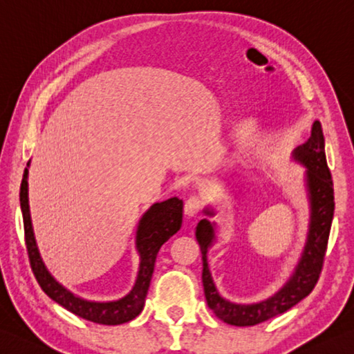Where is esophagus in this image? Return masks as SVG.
Returning a JSON list of instances; mask_svg holds the SVG:
<instances>
[{"label":"esophagus","instance_id":"34e87169","mask_svg":"<svg viewBox=\"0 0 354 354\" xmlns=\"http://www.w3.org/2000/svg\"><path fill=\"white\" fill-rule=\"evenodd\" d=\"M204 205V199L201 195H192L189 199L185 201V205H184V212L185 214H189V216H195L196 213H199V210L203 209Z\"/></svg>","mask_w":354,"mask_h":354}]
</instances>
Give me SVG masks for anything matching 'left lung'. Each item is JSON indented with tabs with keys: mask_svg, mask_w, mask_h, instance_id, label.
<instances>
[{
	"mask_svg": "<svg viewBox=\"0 0 354 354\" xmlns=\"http://www.w3.org/2000/svg\"><path fill=\"white\" fill-rule=\"evenodd\" d=\"M295 158L307 167V185L311 204L310 233L293 276L273 297L259 304H252V306H241V304L228 302L221 297L212 281L209 264H207V250L214 238L213 227L207 219L201 221L196 227V239L203 253V283L207 306L216 313L219 319L230 325L250 327V325L261 324L286 313L313 292L319 279L335 212L333 179H331L327 159H325L324 135L319 121L313 124L308 141L295 150ZM207 213L212 214L210 212Z\"/></svg>",
	"mask_w": 354,
	"mask_h": 354,
	"instance_id": "1",
	"label": "left lung"
}]
</instances>
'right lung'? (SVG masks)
<instances>
[{
	"mask_svg": "<svg viewBox=\"0 0 354 354\" xmlns=\"http://www.w3.org/2000/svg\"><path fill=\"white\" fill-rule=\"evenodd\" d=\"M27 173L29 170L26 169L19 189V203L24 221V239L32 272L43 292L48 297H52L55 302H58L61 307L90 322L101 325H120L135 319L144 308L159 248L181 228L183 199L170 198L164 203H156L142 216L136 232V247L141 256V264L133 290L120 301L90 302L76 297L71 292H67L64 287H61L47 272L44 262L41 259L30 221L29 198H27Z\"/></svg>",
	"mask_w": 354,
	"mask_h": 354,
	"instance_id": "right-lung-1",
	"label": "right lung"
}]
</instances>
